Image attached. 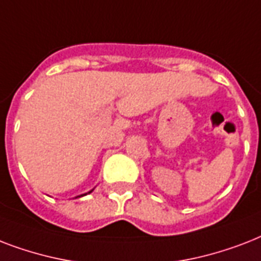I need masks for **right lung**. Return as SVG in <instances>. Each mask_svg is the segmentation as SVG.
<instances>
[{
	"label": "right lung",
	"mask_w": 261,
	"mask_h": 261,
	"mask_svg": "<svg viewBox=\"0 0 261 261\" xmlns=\"http://www.w3.org/2000/svg\"><path fill=\"white\" fill-rule=\"evenodd\" d=\"M92 192V191H89V194ZM84 195H87V194H84ZM84 195H80V196H84ZM80 196H77V198H80Z\"/></svg>",
	"instance_id": "add662e5"
}]
</instances>
